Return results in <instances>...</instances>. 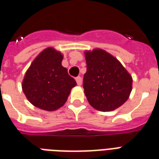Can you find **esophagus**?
I'll return each instance as SVG.
<instances>
[{"instance_id": "1", "label": "esophagus", "mask_w": 159, "mask_h": 159, "mask_svg": "<svg viewBox=\"0 0 159 159\" xmlns=\"http://www.w3.org/2000/svg\"><path fill=\"white\" fill-rule=\"evenodd\" d=\"M76 82H77V85H78V86H80V85H82V77H76Z\"/></svg>"}]
</instances>
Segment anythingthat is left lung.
I'll use <instances>...</instances> for the list:
<instances>
[{
  "label": "left lung",
  "mask_w": 159,
  "mask_h": 159,
  "mask_svg": "<svg viewBox=\"0 0 159 159\" xmlns=\"http://www.w3.org/2000/svg\"><path fill=\"white\" fill-rule=\"evenodd\" d=\"M83 88L90 105L100 111L116 110L128 100L132 77L121 63L102 49L86 52Z\"/></svg>",
  "instance_id": "8db88e82"
}]
</instances>
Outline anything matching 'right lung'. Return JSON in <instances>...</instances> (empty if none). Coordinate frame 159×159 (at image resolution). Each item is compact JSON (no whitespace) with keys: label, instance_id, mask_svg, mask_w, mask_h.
<instances>
[{"label":"right lung","instance_id":"right-lung-1","mask_svg":"<svg viewBox=\"0 0 159 159\" xmlns=\"http://www.w3.org/2000/svg\"><path fill=\"white\" fill-rule=\"evenodd\" d=\"M62 56L53 48L42 51L26 72L22 89L31 104L52 111L62 106L77 85L62 66Z\"/></svg>","mask_w":159,"mask_h":159}]
</instances>
